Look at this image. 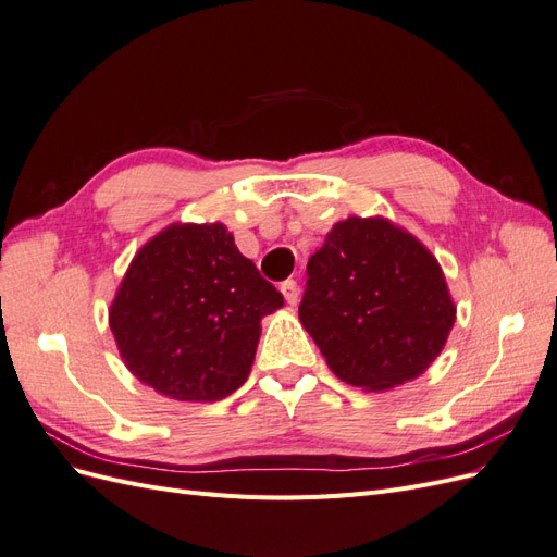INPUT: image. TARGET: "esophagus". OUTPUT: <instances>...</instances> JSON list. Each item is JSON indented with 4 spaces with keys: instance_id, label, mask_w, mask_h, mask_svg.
<instances>
[{
    "instance_id": "34e87169",
    "label": "esophagus",
    "mask_w": 557,
    "mask_h": 557,
    "mask_svg": "<svg viewBox=\"0 0 557 557\" xmlns=\"http://www.w3.org/2000/svg\"><path fill=\"white\" fill-rule=\"evenodd\" d=\"M281 293H283V297H285V301H288V305H297V299H299V285H297V281H293V278H288V281H283L281 283Z\"/></svg>"
}]
</instances>
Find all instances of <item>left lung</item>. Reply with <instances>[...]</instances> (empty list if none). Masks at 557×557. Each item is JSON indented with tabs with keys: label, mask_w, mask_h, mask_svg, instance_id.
I'll return each mask as SVG.
<instances>
[{
	"label": "left lung",
	"mask_w": 557,
	"mask_h": 557,
	"mask_svg": "<svg viewBox=\"0 0 557 557\" xmlns=\"http://www.w3.org/2000/svg\"><path fill=\"white\" fill-rule=\"evenodd\" d=\"M299 320L336 376L376 393L425 372L455 305L440 262L413 234L352 215L309 258Z\"/></svg>",
	"instance_id": "obj_1"
}]
</instances>
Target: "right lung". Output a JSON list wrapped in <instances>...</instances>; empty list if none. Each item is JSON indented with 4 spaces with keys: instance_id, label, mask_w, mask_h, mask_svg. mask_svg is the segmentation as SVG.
<instances>
[{
    "instance_id": "1",
    "label": "right lung",
    "mask_w": 557,
    "mask_h": 557,
    "mask_svg": "<svg viewBox=\"0 0 557 557\" xmlns=\"http://www.w3.org/2000/svg\"><path fill=\"white\" fill-rule=\"evenodd\" d=\"M281 307L223 223H176L134 256L109 325L141 383L170 399L215 401L248 379L260 320Z\"/></svg>"
}]
</instances>
